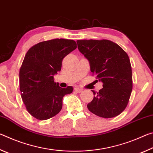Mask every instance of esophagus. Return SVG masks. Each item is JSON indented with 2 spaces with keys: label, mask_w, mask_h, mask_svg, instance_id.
I'll return each mask as SVG.
<instances>
[{
  "label": "esophagus",
  "mask_w": 153,
  "mask_h": 153,
  "mask_svg": "<svg viewBox=\"0 0 153 153\" xmlns=\"http://www.w3.org/2000/svg\"><path fill=\"white\" fill-rule=\"evenodd\" d=\"M74 91L76 92H77V93H80V92H82V90L80 89V88H75Z\"/></svg>",
  "instance_id": "34e87169"
}]
</instances>
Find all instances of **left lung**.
I'll list each match as a JSON object with an SVG mask.
<instances>
[{
	"label": "left lung",
	"mask_w": 153,
	"mask_h": 153,
	"mask_svg": "<svg viewBox=\"0 0 153 153\" xmlns=\"http://www.w3.org/2000/svg\"><path fill=\"white\" fill-rule=\"evenodd\" d=\"M77 48L88 60L90 71L102 83L98 92L92 90L88 110L103 118H112L125 110L132 90L129 56L117 44L108 40H79Z\"/></svg>",
	"instance_id": "obj_1"
}]
</instances>
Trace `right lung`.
Segmentation results:
<instances>
[{
	"mask_svg": "<svg viewBox=\"0 0 153 153\" xmlns=\"http://www.w3.org/2000/svg\"><path fill=\"white\" fill-rule=\"evenodd\" d=\"M77 48L73 40L53 39L32 46L19 70V88L23 102L31 115L46 120L60 112L65 95L73 87L63 88L54 82V76L61 71L62 61Z\"/></svg>",
	"mask_w": 153,
	"mask_h": 153,
	"instance_id": "add662e5",
	"label": "right lung"
}]
</instances>
